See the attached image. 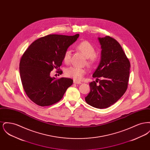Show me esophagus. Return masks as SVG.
Here are the masks:
<instances>
[{
    "label": "esophagus",
    "instance_id": "esophagus-1",
    "mask_svg": "<svg viewBox=\"0 0 150 150\" xmlns=\"http://www.w3.org/2000/svg\"><path fill=\"white\" fill-rule=\"evenodd\" d=\"M74 83L76 84H81V82H79V81H76V80H74Z\"/></svg>",
    "mask_w": 150,
    "mask_h": 150
}]
</instances>
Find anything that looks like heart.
Masks as SVG:
<instances>
[{"label": "heart", "mask_w": 150, "mask_h": 150, "mask_svg": "<svg viewBox=\"0 0 150 150\" xmlns=\"http://www.w3.org/2000/svg\"><path fill=\"white\" fill-rule=\"evenodd\" d=\"M76 48L87 58V62L88 64H92L96 61L97 56L95 54V48L93 45L89 42L82 41L80 42L76 45ZM70 59L71 51L67 50L64 53L63 59L65 63H69ZM86 73V69L76 66L70 67L65 71V74L67 77L71 78L77 81L82 80Z\"/></svg>", "instance_id": "1"}]
</instances>
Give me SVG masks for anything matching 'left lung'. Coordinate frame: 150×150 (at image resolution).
Wrapping results in <instances>:
<instances>
[{
	"mask_svg": "<svg viewBox=\"0 0 150 150\" xmlns=\"http://www.w3.org/2000/svg\"><path fill=\"white\" fill-rule=\"evenodd\" d=\"M101 45L100 64L93 77L99 80L89 83L90 93L85 98L92 107L105 108L111 106L126 92L128 85L130 62L120 44L115 39L106 36L98 38ZM101 77L102 80L98 79Z\"/></svg>",
	"mask_w": 150,
	"mask_h": 150,
	"instance_id": "obj_1",
	"label": "left lung"
}]
</instances>
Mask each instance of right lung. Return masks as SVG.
I'll use <instances>...</instances> for the list:
<instances>
[{
    "mask_svg": "<svg viewBox=\"0 0 150 150\" xmlns=\"http://www.w3.org/2000/svg\"><path fill=\"white\" fill-rule=\"evenodd\" d=\"M79 36H45L31 43L22 55L20 62L22 84L26 95L36 105L47 106L57 103L72 84L71 79H56L50 77V73L59 68L65 51Z\"/></svg>",
    "mask_w": 150,
    "mask_h": 150,
    "instance_id": "add662e5",
    "label": "right lung"
}]
</instances>
